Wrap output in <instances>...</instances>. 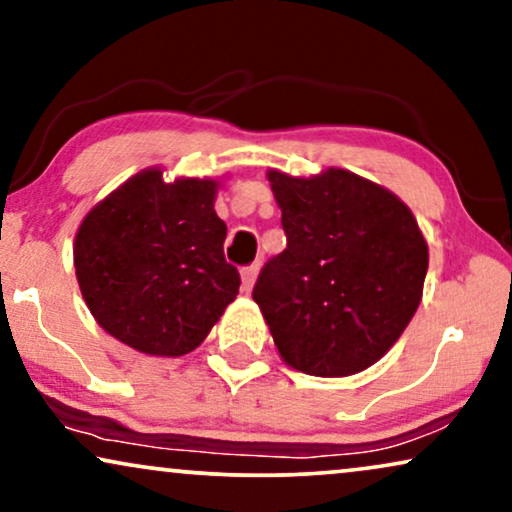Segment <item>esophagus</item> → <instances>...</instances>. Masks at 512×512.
<instances>
[{
  "instance_id": "1",
  "label": "esophagus",
  "mask_w": 512,
  "mask_h": 512,
  "mask_svg": "<svg viewBox=\"0 0 512 512\" xmlns=\"http://www.w3.org/2000/svg\"><path fill=\"white\" fill-rule=\"evenodd\" d=\"M258 265L254 263V265H247V268H242V289L244 291H251L254 289V282H256V277H258Z\"/></svg>"
}]
</instances>
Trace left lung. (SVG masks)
Wrapping results in <instances>:
<instances>
[{
    "instance_id": "left-lung-1",
    "label": "left lung",
    "mask_w": 512,
    "mask_h": 512,
    "mask_svg": "<svg viewBox=\"0 0 512 512\" xmlns=\"http://www.w3.org/2000/svg\"><path fill=\"white\" fill-rule=\"evenodd\" d=\"M286 249L258 275L254 300L279 356L317 377L361 373L415 317L429 247L405 202L359 174L268 172Z\"/></svg>"
}]
</instances>
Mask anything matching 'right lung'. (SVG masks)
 <instances>
[{"instance_id": "obj_1", "label": "right lung", "mask_w": 512, "mask_h": 512, "mask_svg": "<svg viewBox=\"0 0 512 512\" xmlns=\"http://www.w3.org/2000/svg\"><path fill=\"white\" fill-rule=\"evenodd\" d=\"M219 181H163L151 167L90 209L74 268L90 314L109 335L151 356L193 352L240 291L223 256Z\"/></svg>"}]
</instances>
